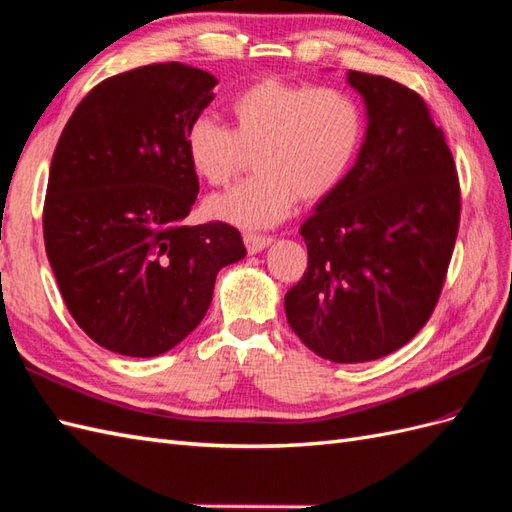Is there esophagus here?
I'll return each instance as SVG.
<instances>
[{"label": "esophagus", "instance_id": "esophagus-1", "mask_svg": "<svg viewBox=\"0 0 512 512\" xmlns=\"http://www.w3.org/2000/svg\"><path fill=\"white\" fill-rule=\"evenodd\" d=\"M270 244H272L270 235H255V233H246L244 235V246H246V251L251 253V255L264 251V248H268Z\"/></svg>", "mask_w": 512, "mask_h": 512}]
</instances>
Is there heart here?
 Here are the masks:
<instances>
[{
  "mask_svg": "<svg viewBox=\"0 0 512 512\" xmlns=\"http://www.w3.org/2000/svg\"><path fill=\"white\" fill-rule=\"evenodd\" d=\"M235 127L196 116L183 136L192 170L209 186H227L255 151L257 175L207 201V212L244 229H266L337 190L361 149L359 103L337 88L266 77L231 101Z\"/></svg>",
  "mask_w": 512,
  "mask_h": 512,
  "instance_id": "b5f03b06",
  "label": "heart"
}]
</instances>
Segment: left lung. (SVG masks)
Masks as SVG:
<instances>
[{
  "instance_id": "8db88e82",
  "label": "left lung",
  "mask_w": 512,
  "mask_h": 512,
  "mask_svg": "<svg viewBox=\"0 0 512 512\" xmlns=\"http://www.w3.org/2000/svg\"><path fill=\"white\" fill-rule=\"evenodd\" d=\"M368 129L355 166L303 222L309 264L285 316L333 363L391 355L435 309L454 251L461 188L443 131L415 90L348 71Z\"/></svg>"
}]
</instances>
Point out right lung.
I'll return each instance as SVG.
<instances>
[{"label": "right lung", "mask_w": 512, "mask_h": 512, "mask_svg": "<svg viewBox=\"0 0 512 512\" xmlns=\"http://www.w3.org/2000/svg\"><path fill=\"white\" fill-rule=\"evenodd\" d=\"M216 77L179 62L108 77L51 157L45 251L80 329L125 357H157L201 324L216 274L244 259L225 222L186 225L199 194L183 136Z\"/></svg>", "instance_id": "right-lung-1"}]
</instances>
